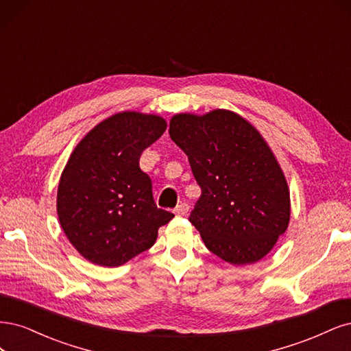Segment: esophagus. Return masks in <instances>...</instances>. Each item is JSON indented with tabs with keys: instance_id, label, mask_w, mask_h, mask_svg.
Wrapping results in <instances>:
<instances>
[{
	"instance_id": "1",
	"label": "esophagus",
	"mask_w": 351,
	"mask_h": 351,
	"mask_svg": "<svg viewBox=\"0 0 351 351\" xmlns=\"http://www.w3.org/2000/svg\"><path fill=\"white\" fill-rule=\"evenodd\" d=\"M188 211H189V206L186 204V202H180V204L176 206V208H175L176 216H185Z\"/></svg>"
}]
</instances>
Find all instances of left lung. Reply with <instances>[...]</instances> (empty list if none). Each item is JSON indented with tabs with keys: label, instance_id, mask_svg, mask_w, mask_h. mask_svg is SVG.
Returning <instances> with one entry per match:
<instances>
[{
	"label": "left lung",
	"instance_id": "1",
	"mask_svg": "<svg viewBox=\"0 0 351 351\" xmlns=\"http://www.w3.org/2000/svg\"><path fill=\"white\" fill-rule=\"evenodd\" d=\"M169 134L201 188L189 221L206 246L233 265L264 258L289 226L290 192L261 134L223 109L175 115Z\"/></svg>",
	"mask_w": 351,
	"mask_h": 351
}]
</instances>
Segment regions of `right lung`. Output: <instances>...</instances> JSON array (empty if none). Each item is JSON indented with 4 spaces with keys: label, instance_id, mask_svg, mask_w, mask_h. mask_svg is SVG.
<instances>
[{
    "label": "right lung",
    "instance_id": "obj_1",
    "mask_svg": "<svg viewBox=\"0 0 351 351\" xmlns=\"http://www.w3.org/2000/svg\"><path fill=\"white\" fill-rule=\"evenodd\" d=\"M160 117L122 112L100 122L74 149L61 175L56 211L61 228L90 263L119 267L150 250L172 220L156 206L141 153L162 137Z\"/></svg>",
    "mask_w": 351,
    "mask_h": 351
}]
</instances>
